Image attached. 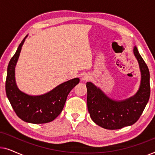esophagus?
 Returning a JSON list of instances; mask_svg holds the SVG:
<instances>
[{
    "label": "esophagus",
    "mask_w": 155,
    "mask_h": 155,
    "mask_svg": "<svg viewBox=\"0 0 155 155\" xmlns=\"http://www.w3.org/2000/svg\"><path fill=\"white\" fill-rule=\"evenodd\" d=\"M91 78V76L89 73H84L81 76V79L82 80H83V81H88V80H90Z\"/></svg>",
    "instance_id": "esophagus-1"
}]
</instances>
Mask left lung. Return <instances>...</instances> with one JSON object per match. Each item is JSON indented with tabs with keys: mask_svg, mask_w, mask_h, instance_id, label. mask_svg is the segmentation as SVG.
I'll return each instance as SVG.
<instances>
[{
	"mask_svg": "<svg viewBox=\"0 0 155 155\" xmlns=\"http://www.w3.org/2000/svg\"><path fill=\"white\" fill-rule=\"evenodd\" d=\"M133 54L139 63L141 81L134 96L116 101L107 97L92 82L86 83L87 109L90 117L98 126L109 130H116L134 124L145 109L150 95V72L136 46Z\"/></svg>",
	"mask_w": 155,
	"mask_h": 155,
	"instance_id": "8db88e82",
	"label": "left lung"
}]
</instances>
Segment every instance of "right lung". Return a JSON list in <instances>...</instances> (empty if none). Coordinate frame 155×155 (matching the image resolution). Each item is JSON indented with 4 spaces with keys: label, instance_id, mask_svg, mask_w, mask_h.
Returning <instances> with one entry per match:
<instances>
[{
    "label": "right lung",
    "instance_id": "right-lung-1",
    "mask_svg": "<svg viewBox=\"0 0 155 155\" xmlns=\"http://www.w3.org/2000/svg\"><path fill=\"white\" fill-rule=\"evenodd\" d=\"M27 37V35L23 39L8 64L5 81L6 95L20 119L31 124H46L54 120L61 113L68 95L79 83L80 79L76 78L70 80L39 96H31L20 91L15 82V68Z\"/></svg>",
    "mask_w": 155,
    "mask_h": 155
}]
</instances>
